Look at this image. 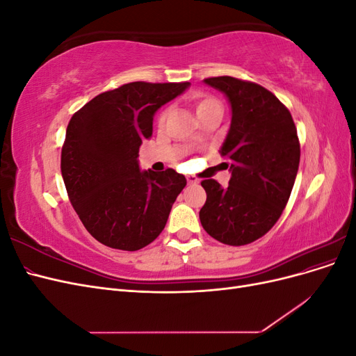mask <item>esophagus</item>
I'll return each mask as SVG.
<instances>
[{
  "mask_svg": "<svg viewBox=\"0 0 356 356\" xmlns=\"http://www.w3.org/2000/svg\"><path fill=\"white\" fill-rule=\"evenodd\" d=\"M187 182H188V184H197V182H199V179H197L196 177H193V175H190V177H187Z\"/></svg>",
  "mask_w": 356,
  "mask_h": 356,
  "instance_id": "1",
  "label": "esophagus"
}]
</instances>
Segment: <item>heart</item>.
Wrapping results in <instances>:
<instances>
[{
  "label": "heart",
  "mask_w": 356,
  "mask_h": 356,
  "mask_svg": "<svg viewBox=\"0 0 356 356\" xmlns=\"http://www.w3.org/2000/svg\"><path fill=\"white\" fill-rule=\"evenodd\" d=\"M195 108H196L197 115L202 117L211 111H221V104L209 95H197L195 98ZM165 118H166V114L161 113L159 115V120H157L159 124H163Z\"/></svg>",
  "instance_id": "obj_1"
}]
</instances>
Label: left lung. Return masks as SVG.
Returning a JSON list of instances; mask_svg holds the SVG:
<instances>
[{
    "label": "left lung",
    "mask_w": 356,
    "mask_h": 356,
    "mask_svg": "<svg viewBox=\"0 0 356 356\" xmlns=\"http://www.w3.org/2000/svg\"><path fill=\"white\" fill-rule=\"evenodd\" d=\"M232 106V124L220 149L230 160L227 187L202 181L207 202L199 218L209 236L248 245L270 230L286 207L300 163V143L286 106L263 86L229 75L204 79Z\"/></svg>",
    "instance_id": "obj_1"
}]
</instances>
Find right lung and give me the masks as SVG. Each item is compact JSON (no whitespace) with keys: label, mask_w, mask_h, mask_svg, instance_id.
Here are the masks:
<instances>
[{"label":"right lung","mask_w":356,"mask_h":356,"mask_svg":"<svg viewBox=\"0 0 356 356\" xmlns=\"http://www.w3.org/2000/svg\"><path fill=\"white\" fill-rule=\"evenodd\" d=\"M190 86L134 81L95 96L67 127L60 170L72 208L93 238L138 251L165 229L187 179L174 169L144 170L138 153L161 105Z\"/></svg>","instance_id":"add662e5"}]
</instances>
